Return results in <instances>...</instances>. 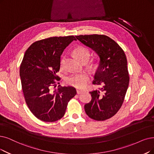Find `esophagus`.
<instances>
[{
	"label": "esophagus",
	"instance_id": "1",
	"mask_svg": "<svg viewBox=\"0 0 154 154\" xmlns=\"http://www.w3.org/2000/svg\"><path fill=\"white\" fill-rule=\"evenodd\" d=\"M82 90H76V93L77 94H81L82 93Z\"/></svg>",
	"mask_w": 154,
	"mask_h": 154
}]
</instances>
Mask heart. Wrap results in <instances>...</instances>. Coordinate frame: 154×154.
I'll use <instances>...</instances> for the list:
<instances>
[{
	"label": "heart",
	"instance_id": "b5f03b06",
	"mask_svg": "<svg viewBox=\"0 0 154 154\" xmlns=\"http://www.w3.org/2000/svg\"><path fill=\"white\" fill-rule=\"evenodd\" d=\"M73 54L79 61H82L85 59H88L90 57V52L88 49L81 46L76 47L73 51ZM64 63V58L63 57L61 59L60 61V66L61 68H63ZM89 79L90 77L87 73L82 72L72 75L71 76L67 78L66 82L67 84L72 86L74 87L82 89L86 87Z\"/></svg>",
	"mask_w": 154,
	"mask_h": 154
}]
</instances>
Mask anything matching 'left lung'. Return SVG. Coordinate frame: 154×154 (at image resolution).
<instances>
[{"label": "left lung", "instance_id": "obj_1", "mask_svg": "<svg viewBox=\"0 0 154 154\" xmlns=\"http://www.w3.org/2000/svg\"><path fill=\"white\" fill-rule=\"evenodd\" d=\"M76 38L92 49L100 59L93 84L101 87L90 92L92 98L85 105V110L91 119L106 120L118 112L128 87L130 77L126 55L107 36L85 35Z\"/></svg>", "mask_w": 154, "mask_h": 154}]
</instances>
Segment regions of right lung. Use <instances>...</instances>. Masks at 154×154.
Instances as JSON below:
<instances>
[{
	"label": "right lung",
	"mask_w": 154,
	"mask_h": 154,
	"mask_svg": "<svg viewBox=\"0 0 154 154\" xmlns=\"http://www.w3.org/2000/svg\"><path fill=\"white\" fill-rule=\"evenodd\" d=\"M73 40L74 36H55L36 42L26 51L20 75L25 101L30 111L45 122L56 121L64 116L67 103L76 94L67 86L56 87V74L60 56ZM59 84V83H58Z\"/></svg>",
	"instance_id": "obj_1"
}]
</instances>
